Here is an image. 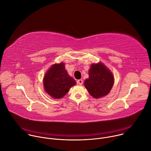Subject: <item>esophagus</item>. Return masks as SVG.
<instances>
[{
  "mask_svg": "<svg viewBox=\"0 0 151 151\" xmlns=\"http://www.w3.org/2000/svg\"><path fill=\"white\" fill-rule=\"evenodd\" d=\"M77 83L79 85H82L83 83V81L82 79H79L77 81Z\"/></svg>",
  "mask_w": 151,
  "mask_h": 151,
  "instance_id": "obj_1",
  "label": "esophagus"
}]
</instances>
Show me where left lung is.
Wrapping results in <instances>:
<instances>
[{"label": "left lung", "mask_w": 151, "mask_h": 151, "mask_svg": "<svg viewBox=\"0 0 151 151\" xmlns=\"http://www.w3.org/2000/svg\"><path fill=\"white\" fill-rule=\"evenodd\" d=\"M88 74L89 78L84 81V86L91 96L98 99L111 91L114 83V77L102 63L92 64Z\"/></svg>", "instance_id": "left-lung-1"}]
</instances>
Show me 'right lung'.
I'll return each instance as SVG.
<instances>
[{
    "label": "right lung",
    "mask_w": 151,
    "mask_h": 151,
    "mask_svg": "<svg viewBox=\"0 0 151 151\" xmlns=\"http://www.w3.org/2000/svg\"><path fill=\"white\" fill-rule=\"evenodd\" d=\"M64 65L63 62L53 64L44 78L45 91L54 99L64 97L76 83L69 75Z\"/></svg>",
    "instance_id": "add662e5"
}]
</instances>
